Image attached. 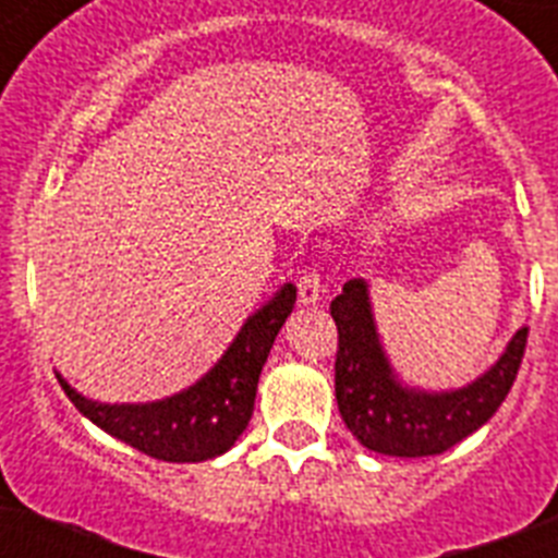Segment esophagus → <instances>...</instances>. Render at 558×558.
Segmentation results:
<instances>
[{"mask_svg": "<svg viewBox=\"0 0 558 558\" xmlns=\"http://www.w3.org/2000/svg\"><path fill=\"white\" fill-rule=\"evenodd\" d=\"M324 295V284H322V276L315 274V270H304V276L299 279V302L304 307H315V304L322 302Z\"/></svg>", "mask_w": 558, "mask_h": 558, "instance_id": "34e87169", "label": "esophagus"}]
</instances>
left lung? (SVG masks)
<instances>
[{"label":"left lung","mask_w":558,"mask_h":558,"mask_svg":"<svg viewBox=\"0 0 558 558\" xmlns=\"http://www.w3.org/2000/svg\"><path fill=\"white\" fill-rule=\"evenodd\" d=\"M329 313L338 327L335 399L340 418L360 445L397 458L438 456L486 425L514 386L529 340V327H520L481 377L461 388L427 391L408 386L393 372L366 279H349Z\"/></svg>","instance_id":"obj_1"}]
</instances>
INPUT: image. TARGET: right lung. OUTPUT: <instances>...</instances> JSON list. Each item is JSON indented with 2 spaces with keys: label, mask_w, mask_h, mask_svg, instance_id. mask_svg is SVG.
Instances as JSON below:
<instances>
[{
  "label": "right lung",
  "mask_w": 558,
  "mask_h": 558,
  "mask_svg": "<svg viewBox=\"0 0 558 558\" xmlns=\"http://www.w3.org/2000/svg\"><path fill=\"white\" fill-rule=\"evenodd\" d=\"M295 304L293 284H282L245 318L223 357L190 388L156 402H97L56 374L72 405L108 436L170 463H198L223 456L245 433L254 413L256 383L276 335Z\"/></svg>",
  "instance_id": "add662e5"
}]
</instances>
